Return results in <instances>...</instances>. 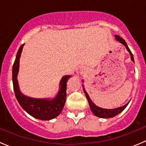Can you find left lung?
<instances>
[{"label": "left lung", "mask_w": 146, "mask_h": 146, "mask_svg": "<svg viewBox=\"0 0 146 146\" xmlns=\"http://www.w3.org/2000/svg\"><path fill=\"white\" fill-rule=\"evenodd\" d=\"M116 39H117V41H119V42H121V44H123V45L126 46V49L128 50L129 53H130V55H131V58L132 61L134 62V59H133V54L131 53V50L129 49V46H128L127 44H126V42L124 41V39H122L121 37L119 36V35H116ZM84 92L85 94V96H86L87 100H88V103H89V105L90 107V110L91 111H92L94 114L95 116L98 117H100V118H111V117H115L116 115L119 114V113L121 112L126 107V106L128 105V104H125L124 106H122V107H119V108H116V109H113V110H106V109H102L100 107H98L91 101V100L90 99L89 96H88V93L86 92V91L84 90Z\"/></svg>", "instance_id": "left-lung-1"}]
</instances>
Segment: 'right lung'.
I'll list each match as a JSON object with an SVG mask.
<instances>
[{
	"label": "right lung",
	"mask_w": 146,
	"mask_h": 146,
	"mask_svg": "<svg viewBox=\"0 0 146 146\" xmlns=\"http://www.w3.org/2000/svg\"><path fill=\"white\" fill-rule=\"evenodd\" d=\"M20 46L16 55L15 60L13 66V83L15 95L17 100L23 110L35 118L40 120H50L54 119L61 114L66 100V83L70 76H64L61 80V88L54 99L49 100L34 99L23 95L20 92L17 80L19 70V61L23 51V46Z\"/></svg>",
	"instance_id": "1"
}]
</instances>
